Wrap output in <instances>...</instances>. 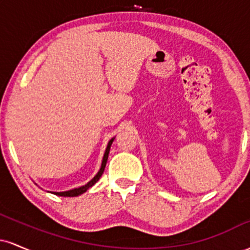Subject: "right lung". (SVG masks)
<instances>
[{
  "mask_svg": "<svg viewBox=\"0 0 250 250\" xmlns=\"http://www.w3.org/2000/svg\"><path fill=\"white\" fill-rule=\"evenodd\" d=\"M114 139H111L110 141H109L108 146H107V149H105V153H104V156H103V160H102V166H101V169L99 170V173L95 175V177H94L93 180L89 181L85 186H82V187L80 188H75V189H71V190H68V191H62V193H54L55 195H59V196H64V197H74V196H79V195H81L83 193H85V191L88 190L89 188L93 187L94 185L97 182V181L100 180V177L102 176L103 171H104V168H105V165H107V160H108V155H109V150H110V146L111 143H113Z\"/></svg>",
  "mask_w": 250,
  "mask_h": 250,
  "instance_id": "1",
  "label": "right lung"
}]
</instances>
